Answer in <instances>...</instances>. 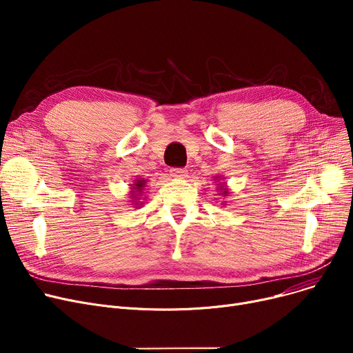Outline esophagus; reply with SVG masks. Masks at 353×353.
<instances>
[{
  "instance_id": "34e87169",
  "label": "esophagus",
  "mask_w": 353,
  "mask_h": 353,
  "mask_svg": "<svg viewBox=\"0 0 353 353\" xmlns=\"http://www.w3.org/2000/svg\"><path fill=\"white\" fill-rule=\"evenodd\" d=\"M186 174H188V171H186L185 168H172L171 170V175L175 178H185Z\"/></svg>"
}]
</instances>
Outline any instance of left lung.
I'll list each match as a JSON object with an SVG mask.
<instances>
[{
    "instance_id": "left-lung-1",
    "label": "left lung",
    "mask_w": 353,
    "mask_h": 353,
    "mask_svg": "<svg viewBox=\"0 0 353 353\" xmlns=\"http://www.w3.org/2000/svg\"><path fill=\"white\" fill-rule=\"evenodd\" d=\"M218 190L221 191V196H228V194H230V192H228V188H225V183L222 185V183H218Z\"/></svg>"
}]
</instances>
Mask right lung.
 Returning <instances> with one entry per match:
<instances>
[{"mask_svg":"<svg viewBox=\"0 0 353 353\" xmlns=\"http://www.w3.org/2000/svg\"><path fill=\"white\" fill-rule=\"evenodd\" d=\"M145 185H147V179L143 178H139V179H135V182L132 183V188H131V196H132V203L137 206H142V202L141 201V195H142V191L145 188Z\"/></svg>","mask_w":353,"mask_h":353,"instance_id":"1","label":"right lung"}]
</instances>
